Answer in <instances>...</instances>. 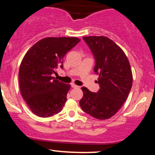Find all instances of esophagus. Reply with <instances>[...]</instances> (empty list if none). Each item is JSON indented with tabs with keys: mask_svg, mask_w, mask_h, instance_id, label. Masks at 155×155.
I'll return each mask as SVG.
<instances>
[{
	"mask_svg": "<svg viewBox=\"0 0 155 155\" xmlns=\"http://www.w3.org/2000/svg\"><path fill=\"white\" fill-rule=\"evenodd\" d=\"M71 87H73V88H78V87H79L77 86V85L74 84H71Z\"/></svg>",
	"mask_w": 155,
	"mask_h": 155,
	"instance_id": "34e87169",
	"label": "esophagus"
}]
</instances>
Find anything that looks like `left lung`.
<instances>
[{
    "label": "left lung",
    "instance_id": "1",
    "mask_svg": "<svg viewBox=\"0 0 155 155\" xmlns=\"http://www.w3.org/2000/svg\"><path fill=\"white\" fill-rule=\"evenodd\" d=\"M95 59L94 71L98 75L97 92L81 88L84 95L79 101L84 111L98 120L115 114L127 99L132 87L130 65L122 49L105 36L83 37Z\"/></svg>",
    "mask_w": 155,
    "mask_h": 155
}]
</instances>
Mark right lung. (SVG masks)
I'll return each mask as SVG.
<instances>
[{
  "instance_id": "1",
  "label": "right lung",
  "mask_w": 155,
  "mask_h": 155,
  "mask_svg": "<svg viewBox=\"0 0 155 155\" xmlns=\"http://www.w3.org/2000/svg\"><path fill=\"white\" fill-rule=\"evenodd\" d=\"M80 41L75 37L46 38L35 43L25 55L19 71L22 97L33 114L48 117L63 109L71 85L52 77L63 68V58Z\"/></svg>"
}]
</instances>
